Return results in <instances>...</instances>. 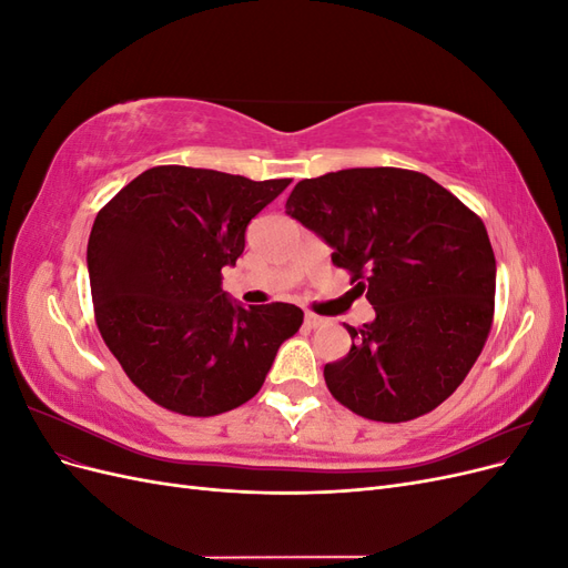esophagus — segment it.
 Listing matches in <instances>:
<instances>
[{"mask_svg": "<svg viewBox=\"0 0 568 568\" xmlns=\"http://www.w3.org/2000/svg\"><path fill=\"white\" fill-rule=\"evenodd\" d=\"M322 324H326L324 317H320L315 313H305V326H307V329H317V326H322Z\"/></svg>", "mask_w": 568, "mask_h": 568, "instance_id": "esophagus-1", "label": "esophagus"}]
</instances>
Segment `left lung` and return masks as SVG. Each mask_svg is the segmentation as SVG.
<instances>
[{
  "label": "left lung",
  "instance_id": "1",
  "mask_svg": "<svg viewBox=\"0 0 568 568\" xmlns=\"http://www.w3.org/2000/svg\"><path fill=\"white\" fill-rule=\"evenodd\" d=\"M286 213L334 248L332 263L367 291L376 320L324 365L355 415L400 424L450 398L486 346L495 253L484 220L417 170L351 168L301 180Z\"/></svg>",
  "mask_w": 568,
  "mask_h": 568
}]
</instances>
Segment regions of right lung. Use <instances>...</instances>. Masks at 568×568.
<instances>
[{
    "instance_id": "1",
    "label": "right lung",
    "mask_w": 568,
    "mask_h": 568,
    "mask_svg": "<svg viewBox=\"0 0 568 568\" xmlns=\"http://www.w3.org/2000/svg\"><path fill=\"white\" fill-rule=\"evenodd\" d=\"M288 184L156 165L99 211L88 244L94 320L149 400L184 417L244 405L301 329V307L246 311L220 286L222 267L244 253L248 222Z\"/></svg>"
}]
</instances>
